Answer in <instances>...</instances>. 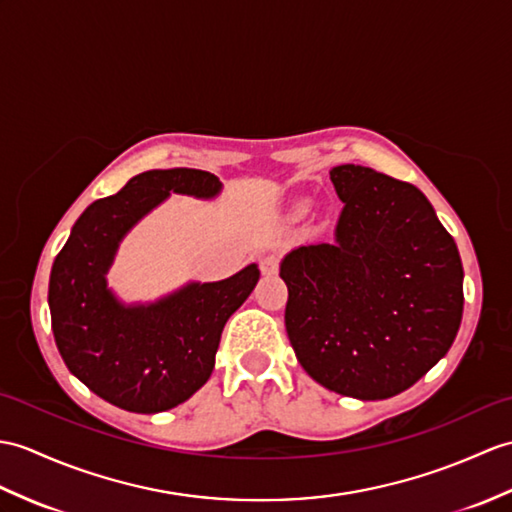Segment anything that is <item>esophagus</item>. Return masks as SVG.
I'll return each mask as SVG.
<instances>
[{"mask_svg":"<svg viewBox=\"0 0 512 512\" xmlns=\"http://www.w3.org/2000/svg\"><path fill=\"white\" fill-rule=\"evenodd\" d=\"M259 268H261V275H277V270H279V257H275V255H266L264 259L259 261Z\"/></svg>","mask_w":512,"mask_h":512,"instance_id":"esophagus-1","label":"esophagus"}]
</instances>
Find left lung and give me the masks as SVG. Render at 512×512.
Returning <instances> with one entry per match:
<instances>
[{
  "label": "left lung",
  "mask_w": 512,
  "mask_h": 512,
  "mask_svg": "<svg viewBox=\"0 0 512 512\" xmlns=\"http://www.w3.org/2000/svg\"><path fill=\"white\" fill-rule=\"evenodd\" d=\"M344 202L334 240L281 261L285 329L320 386L364 401L417 384L462 320V261L417 187L362 165L329 172Z\"/></svg>",
  "instance_id": "left-lung-1"
}]
</instances>
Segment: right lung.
Returning <instances> with one entry per match:
<instances>
[{
	"instance_id": "obj_1",
	"label": "right lung",
	"mask_w": 512,
	"mask_h": 512,
	"mask_svg": "<svg viewBox=\"0 0 512 512\" xmlns=\"http://www.w3.org/2000/svg\"><path fill=\"white\" fill-rule=\"evenodd\" d=\"M218 176L174 168L137 174L76 220L50 275L56 347L82 384L113 406L152 414L187 401L207 382L222 329L259 281V268L187 283L150 305H124L106 288L122 237L174 194L218 196Z\"/></svg>"
}]
</instances>
